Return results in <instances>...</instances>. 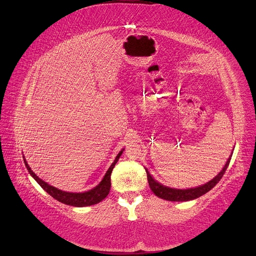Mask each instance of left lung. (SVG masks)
Here are the masks:
<instances>
[{
	"mask_svg": "<svg viewBox=\"0 0 256 256\" xmlns=\"http://www.w3.org/2000/svg\"><path fill=\"white\" fill-rule=\"evenodd\" d=\"M232 154H233V152L230 154V156L228 157L226 166H223V168L219 172V174L216 175L212 180L207 182L204 184H200L198 187L188 188V189H175L171 187H166V186H164L162 184L158 182L157 180H154L152 176L150 174L148 170L145 168V171L147 174V180H148V184H150V188L158 198L166 200H173V202H186V200L198 198L200 196H202L203 194H205V193H207L209 190H212L214 186L220 182V180L224 175V173H226V168L230 164Z\"/></svg>",
	"mask_w": 256,
	"mask_h": 256,
	"instance_id": "obj_1",
	"label": "left lung"
}]
</instances>
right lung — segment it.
I'll use <instances>...</instances> for the list:
<instances>
[{
	"mask_svg": "<svg viewBox=\"0 0 256 256\" xmlns=\"http://www.w3.org/2000/svg\"><path fill=\"white\" fill-rule=\"evenodd\" d=\"M124 150H122L118 154L116 158L114 159L113 164H111V166L108 170L106 175L104 176L102 180L100 182L96 187H94L92 189L88 190V191H85V192H66V191H62L56 187H53V186L49 184L48 182H44L42 180H40V177H38L32 170H30V166L28 164V162L23 156V160H24V164L28 168V173L30 174L34 180L40 184V187L47 192L49 194L54 198L56 200H58V202L66 204V205H70V206H74V207H84V206H90V205H95L99 202H102L104 198H106V196L109 194L110 192V188H111V173L113 171V168L115 166L116 162L118 161L120 157L122 156Z\"/></svg>",
	"mask_w": 256,
	"mask_h": 256,
	"instance_id": "obj_1",
	"label": "right lung"
}]
</instances>
